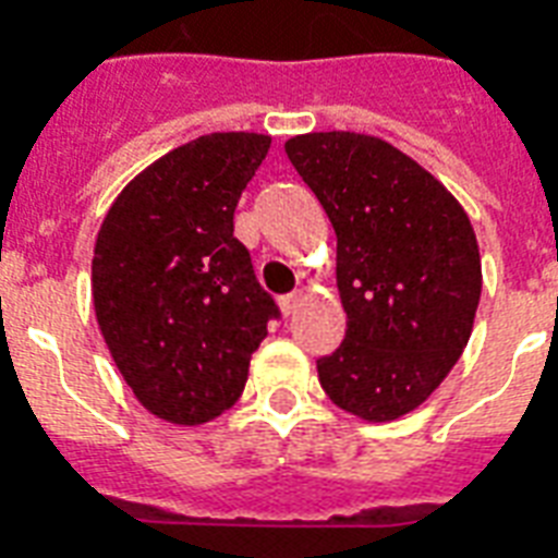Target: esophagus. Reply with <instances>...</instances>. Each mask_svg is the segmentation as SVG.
<instances>
[{"label":"esophagus","mask_w":558,"mask_h":558,"mask_svg":"<svg viewBox=\"0 0 558 558\" xmlns=\"http://www.w3.org/2000/svg\"><path fill=\"white\" fill-rule=\"evenodd\" d=\"M301 301H304V295L301 292H292V295H283L280 298V313L287 315H295L298 313V306H301Z\"/></svg>","instance_id":"esophagus-1"}]
</instances>
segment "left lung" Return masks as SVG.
Listing matches in <instances>:
<instances>
[{
    "label": "left lung",
    "instance_id": "8db88e82",
    "mask_svg": "<svg viewBox=\"0 0 558 558\" xmlns=\"http://www.w3.org/2000/svg\"><path fill=\"white\" fill-rule=\"evenodd\" d=\"M287 156L336 231L348 332L318 359L327 397L365 423L420 408L458 365L481 301V252L442 182L376 135L306 133Z\"/></svg>",
    "mask_w": 558,
    "mask_h": 558
}]
</instances>
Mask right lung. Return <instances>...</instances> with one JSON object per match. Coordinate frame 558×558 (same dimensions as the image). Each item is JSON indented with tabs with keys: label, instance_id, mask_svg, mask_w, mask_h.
<instances>
[{
	"label": "right lung",
	"instance_id": "obj_1",
	"mask_svg": "<svg viewBox=\"0 0 558 558\" xmlns=\"http://www.w3.org/2000/svg\"><path fill=\"white\" fill-rule=\"evenodd\" d=\"M271 147L260 133L182 144L118 193L95 240L100 336L135 399L173 425L234 405L278 306L234 236V208Z\"/></svg>",
	"mask_w": 558,
	"mask_h": 558
}]
</instances>
